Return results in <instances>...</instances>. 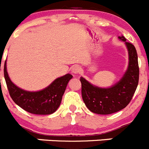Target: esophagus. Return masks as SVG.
Segmentation results:
<instances>
[{
  "mask_svg": "<svg viewBox=\"0 0 149 149\" xmlns=\"http://www.w3.org/2000/svg\"><path fill=\"white\" fill-rule=\"evenodd\" d=\"M71 71L73 74H75V75L79 74V73H81V67L79 66V65H74V66L72 68Z\"/></svg>",
  "mask_w": 149,
  "mask_h": 149,
  "instance_id": "obj_1",
  "label": "esophagus"
}]
</instances>
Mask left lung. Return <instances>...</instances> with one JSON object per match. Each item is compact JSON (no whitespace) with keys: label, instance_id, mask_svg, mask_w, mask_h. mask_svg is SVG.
Here are the masks:
<instances>
[{"label":"left lung","instance_id":"obj_1","mask_svg":"<svg viewBox=\"0 0 149 149\" xmlns=\"http://www.w3.org/2000/svg\"><path fill=\"white\" fill-rule=\"evenodd\" d=\"M118 39L124 42L129 55L128 68L123 77L109 87H98L84 78L80 79L83 101L93 113L109 115L121 110L129 104L137 89L139 81L137 51L123 35Z\"/></svg>","mask_w":149,"mask_h":149}]
</instances>
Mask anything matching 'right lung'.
Instances as JSON below:
<instances>
[{"label":"right lung","instance_id":"right-lung-1","mask_svg":"<svg viewBox=\"0 0 149 149\" xmlns=\"http://www.w3.org/2000/svg\"><path fill=\"white\" fill-rule=\"evenodd\" d=\"M4 77L9 95L22 109L35 115H50L60 106L62 95L73 76L70 73L56 79L50 85L39 91H27L15 85L9 78L4 65Z\"/></svg>","mask_w":149,"mask_h":149}]
</instances>
